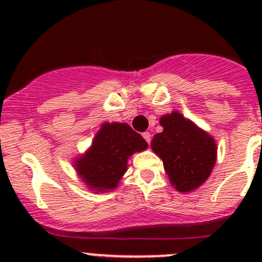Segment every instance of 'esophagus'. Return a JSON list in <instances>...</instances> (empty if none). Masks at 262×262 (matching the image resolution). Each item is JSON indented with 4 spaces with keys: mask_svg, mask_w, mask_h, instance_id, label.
Wrapping results in <instances>:
<instances>
[{
    "mask_svg": "<svg viewBox=\"0 0 262 262\" xmlns=\"http://www.w3.org/2000/svg\"><path fill=\"white\" fill-rule=\"evenodd\" d=\"M142 136H143V138L146 139L147 143L149 144V142H150V133H149V132H144V133L142 134Z\"/></svg>",
    "mask_w": 262,
    "mask_h": 262,
    "instance_id": "esophagus-1",
    "label": "esophagus"
}]
</instances>
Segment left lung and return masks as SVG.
<instances>
[{
	"mask_svg": "<svg viewBox=\"0 0 262 262\" xmlns=\"http://www.w3.org/2000/svg\"><path fill=\"white\" fill-rule=\"evenodd\" d=\"M163 130L150 142L162 160L171 185L180 192H191L212 173L216 161V143L210 134L181 113L161 116Z\"/></svg>",
	"mask_w": 262,
	"mask_h": 262,
	"instance_id": "left-lung-1",
	"label": "left lung"
}]
</instances>
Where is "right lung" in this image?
I'll return each mask as SVG.
<instances>
[{
    "mask_svg": "<svg viewBox=\"0 0 262 262\" xmlns=\"http://www.w3.org/2000/svg\"><path fill=\"white\" fill-rule=\"evenodd\" d=\"M143 137L126 123L101 124L91 147L73 161L78 178L95 192L116 189L128 170V160L136 152L147 149Z\"/></svg>",
    "mask_w": 262,
    "mask_h": 262,
    "instance_id": "right-lung-1",
    "label": "right lung"
}]
</instances>
